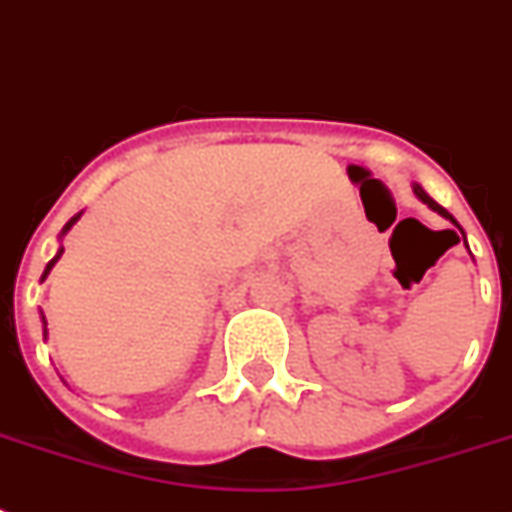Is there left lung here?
<instances>
[{
  "label": "left lung",
  "mask_w": 512,
  "mask_h": 512,
  "mask_svg": "<svg viewBox=\"0 0 512 512\" xmlns=\"http://www.w3.org/2000/svg\"><path fill=\"white\" fill-rule=\"evenodd\" d=\"M412 188H414V193H417V199H420L422 204H428V207L433 209V212H438V215H441V217H446V220H449V223H454V225H457V228H460V223H457V220H454V217L449 215V212H446L444 207H441V204H436V201L430 199L428 193L422 191V185H417V183H414ZM460 231H462V228H460ZM462 236H465V231H462ZM465 244H468V241H465Z\"/></svg>",
  "instance_id": "left-lung-1"
}]
</instances>
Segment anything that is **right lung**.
I'll return each instance as SVG.
<instances>
[{
  "label": "right lung",
  "mask_w": 512,
  "mask_h": 512,
  "mask_svg": "<svg viewBox=\"0 0 512 512\" xmlns=\"http://www.w3.org/2000/svg\"><path fill=\"white\" fill-rule=\"evenodd\" d=\"M79 217H82V212H79V215H74V217H71V220H68V223H66V225H63V231H60V236H66V233H68V231H71V225H74V223H76V220H79ZM60 255H63V247H60V249H58V255L52 257L50 263H47V268H44V273H42V281H44V279H47V273H50V271H52V265L58 263V260H60ZM42 324H44V337H47V321H44V316H42Z\"/></svg>",
  "instance_id": "obj_1"
}]
</instances>
